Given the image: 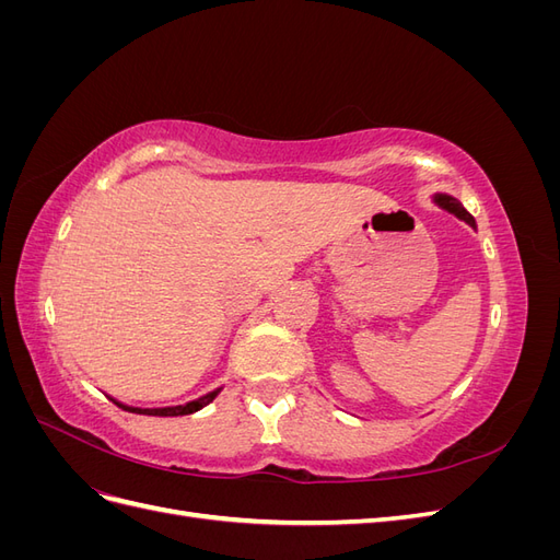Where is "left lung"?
I'll return each mask as SVG.
<instances>
[{
    "instance_id": "1",
    "label": "left lung",
    "mask_w": 560,
    "mask_h": 560,
    "mask_svg": "<svg viewBox=\"0 0 560 560\" xmlns=\"http://www.w3.org/2000/svg\"><path fill=\"white\" fill-rule=\"evenodd\" d=\"M432 200H434V206H439L442 210H446V212L455 214L457 219H463L465 224H469L474 231H477V222H474V217L463 208V202H460V200L453 198V196H448V194H434V196H432Z\"/></svg>"
}]
</instances>
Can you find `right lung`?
<instances>
[{
    "label": "right lung",
    "mask_w": 560,
    "mask_h": 560,
    "mask_svg": "<svg viewBox=\"0 0 560 560\" xmlns=\"http://www.w3.org/2000/svg\"><path fill=\"white\" fill-rule=\"evenodd\" d=\"M219 393H222V387H217V389H212V393L202 395V397H198V399L186 401V404L161 406V409H140V406H128V404H121V401H116V399H114V401H116V406H121L124 411H130V413H142V416H189V413L200 411L202 406H208Z\"/></svg>",
    "instance_id": "add662e5"
}]
</instances>
